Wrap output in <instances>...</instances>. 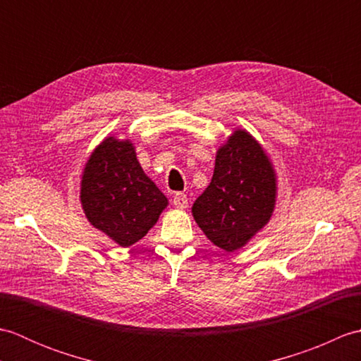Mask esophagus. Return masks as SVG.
I'll list each match as a JSON object with an SVG mask.
<instances>
[{
    "label": "esophagus",
    "instance_id": "1",
    "mask_svg": "<svg viewBox=\"0 0 361 361\" xmlns=\"http://www.w3.org/2000/svg\"><path fill=\"white\" fill-rule=\"evenodd\" d=\"M172 202H173V204H175V208H178V209L188 208V197H186V194L176 192V194L173 195V198H172Z\"/></svg>",
    "mask_w": 361,
    "mask_h": 361
}]
</instances>
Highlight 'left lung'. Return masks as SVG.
I'll return each mask as SVG.
<instances>
[{"label":"left lung","instance_id":"8db88e82","mask_svg":"<svg viewBox=\"0 0 361 361\" xmlns=\"http://www.w3.org/2000/svg\"><path fill=\"white\" fill-rule=\"evenodd\" d=\"M276 204V173L265 150L245 130H235L217 150L209 186L192 216L216 247L233 252L262 229Z\"/></svg>","mask_w":361,"mask_h":361}]
</instances>
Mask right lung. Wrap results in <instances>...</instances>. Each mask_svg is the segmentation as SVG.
Here are the masks:
<instances>
[{"mask_svg": "<svg viewBox=\"0 0 361 361\" xmlns=\"http://www.w3.org/2000/svg\"><path fill=\"white\" fill-rule=\"evenodd\" d=\"M80 203L90 224L126 248L157 224L167 198L144 173L132 141L109 136L83 169Z\"/></svg>", "mask_w": 361, "mask_h": 361, "instance_id": "1", "label": "right lung"}]
</instances>
